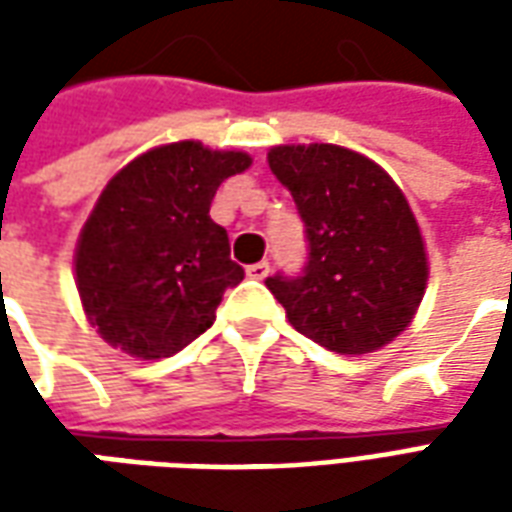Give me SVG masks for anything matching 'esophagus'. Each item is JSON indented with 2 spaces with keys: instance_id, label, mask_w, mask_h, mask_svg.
<instances>
[{
  "instance_id": "obj_1",
  "label": "esophagus",
  "mask_w": 512,
  "mask_h": 512,
  "mask_svg": "<svg viewBox=\"0 0 512 512\" xmlns=\"http://www.w3.org/2000/svg\"><path fill=\"white\" fill-rule=\"evenodd\" d=\"M246 277H249V279H266L268 277V263H266V260H260V263H252V266H246Z\"/></svg>"
}]
</instances>
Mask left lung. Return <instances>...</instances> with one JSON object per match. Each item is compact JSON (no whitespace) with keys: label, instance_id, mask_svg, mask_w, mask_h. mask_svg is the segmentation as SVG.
<instances>
[{"label":"left lung","instance_id":"1","mask_svg":"<svg viewBox=\"0 0 512 512\" xmlns=\"http://www.w3.org/2000/svg\"><path fill=\"white\" fill-rule=\"evenodd\" d=\"M268 167L307 235L299 277L266 288L290 326L337 354H370L406 329L428 285V257L403 191L376 161L340 145H279Z\"/></svg>","mask_w":512,"mask_h":512}]
</instances>
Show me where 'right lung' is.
Wrapping results in <instances>:
<instances>
[{
	"label": "right lung",
	"mask_w": 512,
	"mask_h": 512,
	"mask_svg": "<svg viewBox=\"0 0 512 512\" xmlns=\"http://www.w3.org/2000/svg\"><path fill=\"white\" fill-rule=\"evenodd\" d=\"M249 164L241 150L186 139L147 150L106 183L76 246V288L106 343L161 359L211 329L224 290L244 279L211 202Z\"/></svg>",
	"instance_id": "1"
}]
</instances>
